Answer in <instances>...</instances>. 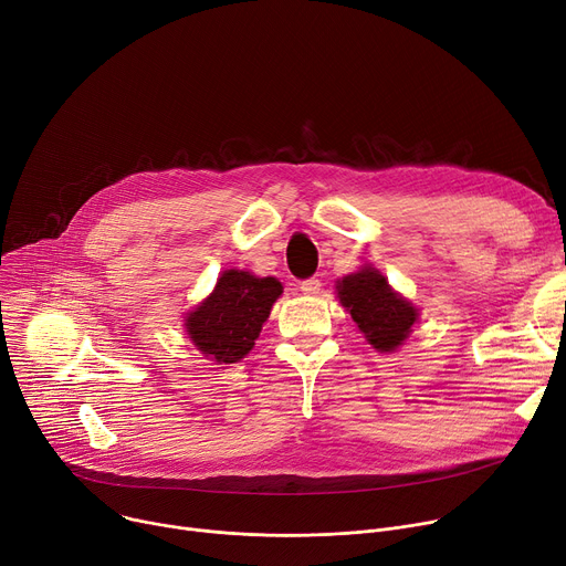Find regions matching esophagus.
Listing matches in <instances>:
<instances>
[{
  "mask_svg": "<svg viewBox=\"0 0 566 566\" xmlns=\"http://www.w3.org/2000/svg\"><path fill=\"white\" fill-rule=\"evenodd\" d=\"M321 280L318 277H310V280H304L302 284H300V291L304 293V295H318L321 293Z\"/></svg>",
  "mask_w": 566,
  "mask_h": 566,
  "instance_id": "esophagus-1",
  "label": "esophagus"
}]
</instances>
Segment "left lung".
Wrapping results in <instances>:
<instances>
[{"label":"left lung","mask_w":566,"mask_h":566,"mask_svg":"<svg viewBox=\"0 0 566 566\" xmlns=\"http://www.w3.org/2000/svg\"><path fill=\"white\" fill-rule=\"evenodd\" d=\"M338 300L358 332L379 352H395L418 323V310L373 266L336 282Z\"/></svg>","instance_id":"left-lung-1"}]
</instances>
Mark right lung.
Returning <instances> with one entry per match:
<instances>
[{
	"label": "right lung",
	"instance_id": "obj_1",
	"mask_svg": "<svg viewBox=\"0 0 566 566\" xmlns=\"http://www.w3.org/2000/svg\"><path fill=\"white\" fill-rule=\"evenodd\" d=\"M280 295L275 277L223 271L214 291L187 314L185 329L200 354L217 364H237L254 347Z\"/></svg>",
	"mask_w": 566,
	"mask_h": 566
}]
</instances>
